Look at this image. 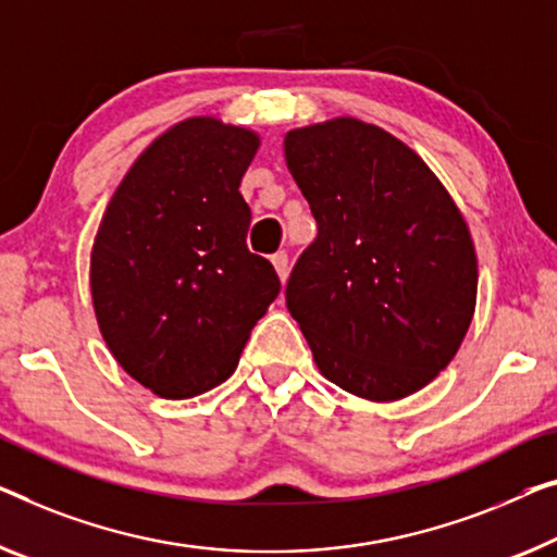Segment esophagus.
Returning a JSON list of instances; mask_svg holds the SVG:
<instances>
[{
	"mask_svg": "<svg viewBox=\"0 0 557 557\" xmlns=\"http://www.w3.org/2000/svg\"><path fill=\"white\" fill-rule=\"evenodd\" d=\"M272 264H275L277 277H280L282 282H287V275H289V260H287V252H285V250H280V252L272 255Z\"/></svg>",
	"mask_w": 557,
	"mask_h": 557,
	"instance_id": "obj_1",
	"label": "esophagus"
}]
</instances>
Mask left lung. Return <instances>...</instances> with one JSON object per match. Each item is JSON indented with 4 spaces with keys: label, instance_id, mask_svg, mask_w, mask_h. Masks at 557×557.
I'll use <instances>...</instances> for the list:
<instances>
[{
    "label": "left lung",
    "instance_id": "8db88e82",
    "mask_svg": "<svg viewBox=\"0 0 557 557\" xmlns=\"http://www.w3.org/2000/svg\"><path fill=\"white\" fill-rule=\"evenodd\" d=\"M285 160L318 222L285 297L320 372L364 400L418 393L475 312L460 210L408 145L355 117L287 132Z\"/></svg>",
    "mask_w": 557,
    "mask_h": 557
}]
</instances>
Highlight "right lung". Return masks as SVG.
Listing matches in <instances>:
<instances>
[{"label":"right lung","instance_id":"obj_1","mask_svg":"<svg viewBox=\"0 0 557 557\" xmlns=\"http://www.w3.org/2000/svg\"><path fill=\"white\" fill-rule=\"evenodd\" d=\"M260 137L193 117L157 137L112 195L89 287L107 347L154 395L185 400L235 372L255 322L280 295L247 250L239 182Z\"/></svg>","mask_w":557,"mask_h":557}]
</instances>
